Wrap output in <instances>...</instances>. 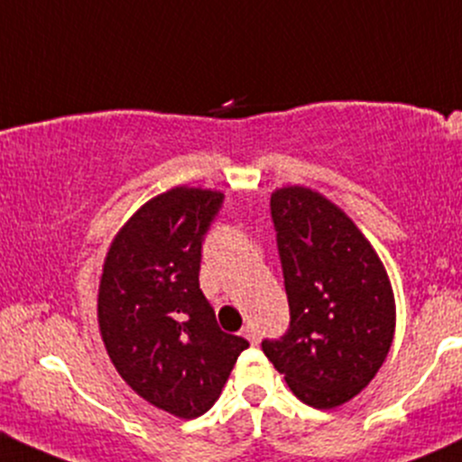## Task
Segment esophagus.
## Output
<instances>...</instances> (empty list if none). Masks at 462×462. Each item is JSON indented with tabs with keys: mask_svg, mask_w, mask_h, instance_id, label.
<instances>
[{
	"mask_svg": "<svg viewBox=\"0 0 462 462\" xmlns=\"http://www.w3.org/2000/svg\"><path fill=\"white\" fill-rule=\"evenodd\" d=\"M241 337H245L252 346H256V343H259V334H256V329L252 328V325H245V328L241 329Z\"/></svg>",
	"mask_w": 462,
	"mask_h": 462,
	"instance_id": "1",
	"label": "esophagus"
}]
</instances>
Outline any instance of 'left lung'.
Listing matches in <instances>:
<instances>
[{
  "instance_id": "left-lung-1",
  "label": "left lung",
  "mask_w": 462,
  "mask_h": 462,
  "mask_svg": "<svg viewBox=\"0 0 462 462\" xmlns=\"http://www.w3.org/2000/svg\"><path fill=\"white\" fill-rule=\"evenodd\" d=\"M270 210L290 328L261 347L296 398L332 410L381 370L394 338V292L370 241L323 194L281 188Z\"/></svg>"
}]
</instances>
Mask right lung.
<instances>
[{"instance_id": "obj_1", "label": "right lung", "mask_w": 462, "mask_h": 462, "mask_svg": "<svg viewBox=\"0 0 462 462\" xmlns=\"http://www.w3.org/2000/svg\"><path fill=\"white\" fill-rule=\"evenodd\" d=\"M223 194L179 186L143 203L104 261L97 317L119 376L150 405L206 414L250 346L217 325L199 288L201 245Z\"/></svg>"}]
</instances>
